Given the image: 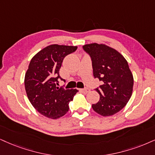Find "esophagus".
I'll return each instance as SVG.
<instances>
[{"label":"esophagus","mask_w":155,"mask_h":155,"mask_svg":"<svg viewBox=\"0 0 155 155\" xmlns=\"http://www.w3.org/2000/svg\"><path fill=\"white\" fill-rule=\"evenodd\" d=\"M81 91L84 94H86V93H89L90 91H91V90L89 88H87V87H85V88H83V89H81Z\"/></svg>","instance_id":"obj_1"}]
</instances>
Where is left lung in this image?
Returning a JSON list of instances; mask_svg holds the SVG:
<instances>
[{
    "instance_id": "1",
    "label": "left lung",
    "mask_w": 155,
    "mask_h": 155,
    "mask_svg": "<svg viewBox=\"0 0 155 155\" xmlns=\"http://www.w3.org/2000/svg\"><path fill=\"white\" fill-rule=\"evenodd\" d=\"M84 51L92 61L93 76L102 85L95 88L100 95L93 109L103 116L120 111L127 105L133 91L134 78L126 59L116 49L97 43L85 45Z\"/></svg>"
}]
</instances>
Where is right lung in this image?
Segmentation results:
<instances>
[{
	"mask_svg": "<svg viewBox=\"0 0 155 155\" xmlns=\"http://www.w3.org/2000/svg\"><path fill=\"white\" fill-rule=\"evenodd\" d=\"M78 47L51 45L34 56L25 74V90L28 98L38 112L46 117L57 119L69 110V103L78 92L77 89L57 87L60 69L67 55Z\"/></svg>",
	"mask_w": 155,
	"mask_h": 155,
	"instance_id": "obj_1",
	"label": "right lung"
}]
</instances>
